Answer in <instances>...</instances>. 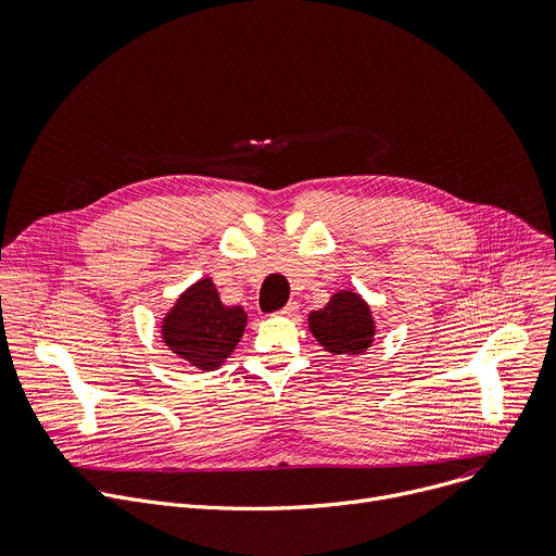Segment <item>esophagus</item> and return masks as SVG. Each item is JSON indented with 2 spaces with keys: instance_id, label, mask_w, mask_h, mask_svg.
<instances>
[{
  "instance_id": "esophagus-1",
  "label": "esophagus",
  "mask_w": 556,
  "mask_h": 556,
  "mask_svg": "<svg viewBox=\"0 0 556 556\" xmlns=\"http://www.w3.org/2000/svg\"><path fill=\"white\" fill-rule=\"evenodd\" d=\"M298 311H300V304H298V302H290V304H286V306L279 311V315H281V317H294V315H298Z\"/></svg>"
}]
</instances>
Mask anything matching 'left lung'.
<instances>
[{"instance_id": "8db88e82", "label": "left lung", "mask_w": 556, "mask_h": 556, "mask_svg": "<svg viewBox=\"0 0 556 556\" xmlns=\"http://www.w3.org/2000/svg\"><path fill=\"white\" fill-rule=\"evenodd\" d=\"M317 342L336 355L362 353L374 342V319L366 302L351 290H340L321 311L308 317Z\"/></svg>"}]
</instances>
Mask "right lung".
<instances>
[{
  "label": "right lung",
  "instance_id": "1",
  "mask_svg": "<svg viewBox=\"0 0 556 556\" xmlns=\"http://www.w3.org/2000/svg\"><path fill=\"white\" fill-rule=\"evenodd\" d=\"M248 315L241 306H224L212 279H201L180 294L163 319L165 344L190 364L212 371L239 344Z\"/></svg>",
  "mask_w": 556,
  "mask_h": 556
}]
</instances>
